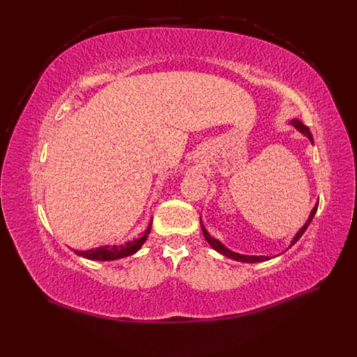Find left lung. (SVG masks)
I'll return each mask as SVG.
<instances>
[{"label":"left lung","mask_w":357,"mask_h":357,"mask_svg":"<svg viewBox=\"0 0 357 357\" xmlns=\"http://www.w3.org/2000/svg\"><path fill=\"white\" fill-rule=\"evenodd\" d=\"M290 123L294 125L299 132H302L304 134L305 137H308V139L310 142L312 143V135H311V132H310V129H308V126H305L304 123H302L301 121H298V119H294V121H290ZM317 205L319 204H316V207L311 210V214H310V218H308V220H307V223L302 226V228L298 231V234L294 236V240H291V243H290V247L294 245L301 236H302V234L305 232V229L308 228V225H310V222L312 220V218H314V214H316V211H317ZM201 229H202V234H204V236H205V240L208 241V244L214 248V250H218L219 253H222L223 256H226V257H229V259H234V261H240V262H248V264H255V262H264V261H268V256H247V255H240V253H235V252H232V250H229V248H226L219 240H215V238H213V236L207 232V229H205V226L201 223Z\"/></svg>","instance_id":"1"}]
</instances>
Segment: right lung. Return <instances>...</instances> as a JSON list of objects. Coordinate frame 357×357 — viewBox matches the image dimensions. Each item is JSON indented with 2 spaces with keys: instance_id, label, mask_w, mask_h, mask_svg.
<instances>
[{
  "instance_id": "obj_1",
  "label": "right lung",
  "mask_w": 357,
  "mask_h": 357,
  "mask_svg": "<svg viewBox=\"0 0 357 357\" xmlns=\"http://www.w3.org/2000/svg\"><path fill=\"white\" fill-rule=\"evenodd\" d=\"M150 229H152V220H150L147 229L143 232V235L139 236V238L128 241L121 245H101L96 248H91V250H86V252L74 250V253L82 256V257L91 259V261H116V259L131 256L135 252H138L139 248H142V245L144 244V241L147 240V235L150 234Z\"/></svg>"
}]
</instances>
